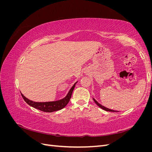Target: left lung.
<instances>
[{
  "mask_svg": "<svg viewBox=\"0 0 152 152\" xmlns=\"http://www.w3.org/2000/svg\"><path fill=\"white\" fill-rule=\"evenodd\" d=\"M93 100H94V102H95V103L97 104L99 107H100L101 108H102L103 110H105V111H108V112H119V111H117V110H112V109H110V108H107V107H104V106H103L102 104H101L100 103H99L97 101H96L94 98H93Z\"/></svg>",
  "mask_w": 152,
  "mask_h": 152,
  "instance_id": "1",
  "label": "left lung"
}]
</instances>
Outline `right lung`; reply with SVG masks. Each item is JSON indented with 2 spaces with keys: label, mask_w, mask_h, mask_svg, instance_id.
Listing matches in <instances>:
<instances>
[{
  "label": "right lung",
  "mask_w": 152,
  "mask_h": 152,
  "mask_svg": "<svg viewBox=\"0 0 152 152\" xmlns=\"http://www.w3.org/2000/svg\"><path fill=\"white\" fill-rule=\"evenodd\" d=\"M77 82L78 81H77L73 85V86L71 87V89L69 90L68 93H67L66 96L65 98L57 101H53V102H34V101H31L26 98L22 93L21 94L23 98V99L25 100V102L27 104L31 106V107H34L36 109H38L40 110V111H43L45 112H53L57 111V110H61L68 103L69 101H70L72 97V92L73 89H74L75 84L77 83Z\"/></svg>",
  "instance_id": "1"
}]
</instances>
